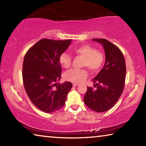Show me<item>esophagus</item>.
Wrapping results in <instances>:
<instances>
[{"instance_id": "obj_1", "label": "esophagus", "mask_w": 146, "mask_h": 146, "mask_svg": "<svg viewBox=\"0 0 146 146\" xmlns=\"http://www.w3.org/2000/svg\"><path fill=\"white\" fill-rule=\"evenodd\" d=\"M73 86H78V84H76V83H73Z\"/></svg>"}]
</instances>
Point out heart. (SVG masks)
<instances>
[{
	"label": "heart",
	"mask_w": 146,
	"mask_h": 146,
	"mask_svg": "<svg viewBox=\"0 0 146 146\" xmlns=\"http://www.w3.org/2000/svg\"><path fill=\"white\" fill-rule=\"evenodd\" d=\"M74 53L83 58L82 67H87L93 73H97L103 66L104 56L99 51L96 50L93 47L88 44L76 47L73 49ZM72 58L69 54L62 53L59 57V62L65 68H70ZM88 72L86 69L71 70L67 71L64 75L66 80L74 83H81L87 78Z\"/></svg>",
	"instance_id": "b5f03b06"
}]
</instances>
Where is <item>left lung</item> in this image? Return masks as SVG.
<instances>
[{
	"instance_id": "left-lung-1",
	"label": "left lung",
	"mask_w": 146,
	"mask_h": 146,
	"mask_svg": "<svg viewBox=\"0 0 146 146\" xmlns=\"http://www.w3.org/2000/svg\"><path fill=\"white\" fill-rule=\"evenodd\" d=\"M102 44L105 65L93 79L94 87H88L84 97L85 104L95 112L102 113L115 106L123 92L126 75L124 56L120 49L106 39H93Z\"/></svg>"
}]
</instances>
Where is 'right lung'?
Here are the masks:
<instances>
[{"mask_svg": "<svg viewBox=\"0 0 146 146\" xmlns=\"http://www.w3.org/2000/svg\"><path fill=\"white\" fill-rule=\"evenodd\" d=\"M71 40L43 38L29 48L24 56L23 79L31 102L38 110L51 113L63 107L72 84H57L61 78L59 57Z\"/></svg>", "mask_w": 146, "mask_h": 146, "instance_id": "add662e5", "label": "right lung"}]
</instances>
